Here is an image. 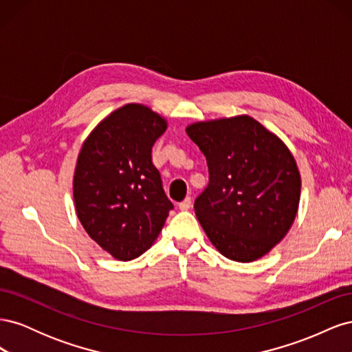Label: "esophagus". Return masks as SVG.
I'll use <instances>...</instances> for the list:
<instances>
[{
	"mask_svg": "<svg viewBox=\"0 0 352 352\" xmlns=\"http://www.w3.org/2000/svg\"><path fill=\"white\" fill-rule=\"evenodd\" d=\"M190 207H192V199H190V197H186L182 202H179V208L180 210H189Z\"/></svg>",
	"mask_w": 352,
	"mask_h": 352,
	"instance_id": "obj_1",
	"label": "esophagus"
}]
</instances>
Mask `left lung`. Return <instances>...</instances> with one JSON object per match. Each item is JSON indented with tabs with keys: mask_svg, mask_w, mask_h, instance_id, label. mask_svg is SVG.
Returning <instances> with one entry per match:
<instances>
[{
	"mask_svg": "<svg viewBox=\"0 0 352 352\" xmlns=\"http://www.w3.org/2000/svg\"><path fill=\"white\" fill-rule=\"evenodd\" d=\"M186 133L208 166L194 204L208 239L233 261L263 257L296 216L301 177L291 151L250 116L194 123Z\"/></svg>",
	"mask_w": 352,
	"mask_h": 352,
	"instance_id": "1",
	"label": "left lung"
}]
</instances>
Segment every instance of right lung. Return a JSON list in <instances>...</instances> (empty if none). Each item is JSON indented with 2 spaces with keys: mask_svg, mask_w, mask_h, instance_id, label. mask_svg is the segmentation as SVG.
Listing matches in <instances>:
<instances>
[{
  "mask_svg": "<svg viewBox=\"0 0 352 352\" xmlns=\"http://www.w3.org/2000/svg\"><path fill=\"white\" fill-rule=\"evenodd\" d=\"M166 127L145 105L126 104L82 145L73 177L78 217L117 260H133L150 248L173 208L151 162L153 145Z\"/></svg>",
  "mask_w": 352,
  "mask_h": 352,
  "instance_id": "obj_1",
  "label": "right lung"
}]
</instances>
